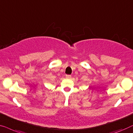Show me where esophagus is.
I'll list each match as a JSON object with an SVG mask.
<instances>
[{
    "label": "esophagus",
    "mask_w": 133,
    "mask_h": 133,
    "mask_svg": "<svg viewBox=\"0 0 133 133\" xmlns=\"http://www.w3.org/2000/svg\"><path fill=\"white\" fill-rule=\"evenodd\" d=\"M66 78H70L71 75H66Z\"/></svg>",
    "instance_id": "1"
}]
</instances>
